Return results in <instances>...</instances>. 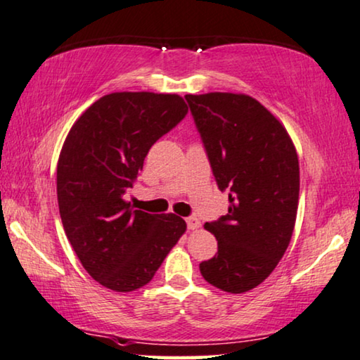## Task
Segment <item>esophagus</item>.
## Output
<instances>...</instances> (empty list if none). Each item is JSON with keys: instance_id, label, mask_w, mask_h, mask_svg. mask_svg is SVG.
Listing matches in <instances>:
<instances>
[{"instance_id": "34e87169", "label": "esophagus", "mask_w": 360, "mask_h": 360, "mask_svg": "<svg viewBox=\"0 0 360 360\" xmlns=\"http://www.w3.org/2000/svg\"><path fill=\"white\" fill-rule=\"evenodd\" d=\"M186 224H187V230H197L200 226V221L197 220L195 217H187Z\"/></svg>"}]
</instances>
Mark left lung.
I'll use <instances>...</instances> for the list:
<instances>
[{
	"mask_svg": "<svg viewBox=\"0 0 360 360\" xmlns=\"http://www.w3.org/2000/svg\"><path fill=\"white\" fill-rule=\"evenodd\" d=\"M229 214L207 221L219 251L200 262V274L220 290L243 293L279 264L297 219L298 156L283 125L246 94H187Z\"/></svg>",
	"mask_w": 360,
	"mask_h": 360,
	"instance_id": "left-lung-1",
	"label": "left lung"
}]
</instances>
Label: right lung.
<instances>
[{
  "mask_svg": "<svg viewBox=\"0 0 360 360\" xmlns=\"http://www.w3.org/2000/svg\"><path fill=\"white\" fill-rule=\"evenodd\" d=\"M186 114L178 94L112 93L86 109L65 140L57 166L63 229L88 274L110 290L146 285L186 231L181 217L125 200L151 146Z\"/></svg>",
  "mask_w": 360,
  "mask_h": 360,
  "instance_id": "add662e5",
  "label": "right lung"
}]
</instances>
